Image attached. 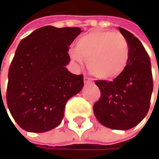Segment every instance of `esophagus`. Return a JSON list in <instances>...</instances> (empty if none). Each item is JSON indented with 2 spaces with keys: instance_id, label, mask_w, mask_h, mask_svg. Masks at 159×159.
I'll return each mask as SVG.
<instances>
[{
  "instance_id": "1",
  "label": "esophagus",
  "mask_w": 159,
  "mask_h": 159,
  "mask_svg": "<svg viewBox=\"0 0 159 159\" xmlns=\"http://www.w3.org/2000/svg\"><path fill=\"white\" fill-rule=\"evenodd\" d=\"M84 83H85V85L90 84V83H91V79L89 78V77H84Z\"/></svg>"
}]
</instances>
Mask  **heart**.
<instances>
[{
	"instance_id": "b5f03b06",
	"label": "heart",
	"mask_w": 159,
	"mask_h": 159,
	"mask_svg": "<svg viewBox=\"0 0 159 159\" xmlns=\"http://www.w3.org/2000/svg\"><path fill=\"white\" fill-rule=\"evenodd\" d=\"M70 57L77 65L86 60L93 76L111 80L125 70L129 61V45L119 32L93 30L77 40L75 48L70 50Z\"/></svg>"
}]
</instances>
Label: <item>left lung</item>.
I'll list each match as a JSON object with an SVG mask.
<instances>
[{"label":"left lung","instance_id":"8db88e82","mask_svg":"<svg viewBox=\"0 0 159 159\" xmlns=\"http://www.w3.org/2000/svg\"><path fill=\"white\" fill-rule=\"evenodd\" d=\"M118 28L129 45V61L113 81H95L101 96L93 105V112L103 126L126 131L147 115L152 93V75L151 60L141 42L128 30Z\"/></svg>","mask_w":159,"mask_h":159}]
</instances>
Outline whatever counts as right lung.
<instances>
[{
  "label": "right lung",
  "instance_id": "add662e5",
  "mask_svg": "<svg viewBox=\"0 0 159 159\" xmlns=\"http://www.w3.org/2000/svg\"><path fill=\"white\" fill-rule=\"evenodd\" d=\"M81 32L79 27L47 25L20 42L8 71L7 103L22 129L45 133L56 128L66 103L83 89V75L66 68L69 47Z\"/></svg>",
  "mask_w": 159,
  "mask_h": 159
}]
</instances>
